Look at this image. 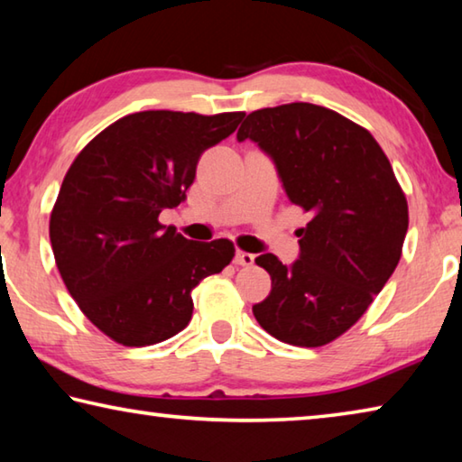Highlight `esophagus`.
<instances>
[{
    "label": "esophagus",
    "instance_id": "34e87169",
    "mask_svg": "<svg viewBox=\"0 0 462 462\" xmlns=\"http://www.w3.org/2000/svg\"><path fill=\"white\" fill-rule=\"evenodd\" d=\"M234 263L240 264V267H250V264H254V254L245 253V250H238L236 256H234Z\"/></svg>",
    "mask_w": 462,
    "mask_h": 462
}]
</instances>
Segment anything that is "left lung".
Returning <instances> with one entry per match:
<instances>
[{
	"label": "left lung",
	"mask_w": 462,
	"mask_h": 462,
	"mask_svg": "<svg viewBox=\"0 0 462 462\" xmlns=\"http://www.w3.org/2000/svg\"><path fill=\"white\" fill-rule=\"evenodd\" d=\"M236 138L275 161L289 201L311 216L291 267L271 253L254 259L271 293L253 314L281 342L324 346L361 319L395 271L408 199L371 132L334 109L303 101L256 109Z\"/></svg>",
	"instance_id": "left-lung-1"
}]
</instances>
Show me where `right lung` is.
<instances>
[{"instance_id": "add662e5", "label": "right lung", "mask_w": 462, "mask_h": 462, "mask_svg": "<svg viewBox=\"0 0 462 462\" xmlns=\"http://www.w3.org/2000/svg\"><path fill=\"white\" fill-rule=\"evenodd\" d=\"M242 118L136 112L101 130L69 167L51 212L54 261L77 306L114 342L151 346L181 332L193 289L234 259L230 240H187L159 214L185 199L201 152Z\"/></svg>"}]
</instances>
